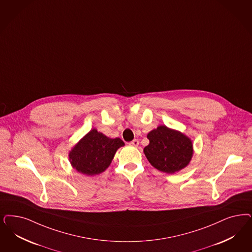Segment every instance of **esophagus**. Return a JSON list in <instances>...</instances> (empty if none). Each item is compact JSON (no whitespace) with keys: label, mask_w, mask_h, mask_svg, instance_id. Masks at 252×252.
<instances>
[{"label":"esophagus","mask_w":252,"mask_h":252,"mask_svg":"<svg viewBox=\"0 0 252 252\" xmlns=\"http://www.w3.org/2000/svg\"><path fill=\"white\" fill-rule=\"evenodd\" d=\"M139 140L138 139H133L132 141H130L128 144L130 145V146H134V147H137L138 145H139Z\"/></svg>","instance_id":"obj_1"}]
</instances>
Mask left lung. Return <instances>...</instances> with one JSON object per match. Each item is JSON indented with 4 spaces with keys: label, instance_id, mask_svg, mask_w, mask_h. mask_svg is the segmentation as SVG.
<instances>
[{
    "label": "left lung",
    "instance_id": "8db88e82",
    "mask_svg": "<svg viewBox=\"0 0 252 252\" xmlns=\"http://www.w3.org/2000/svg\"><path fill=\"white\" fill-rule=\"evenodd\" d=\"M149 145L144 154L151 165L165 173L180 171L189 164L192 157L191 139L179 131L160 126L147 136Z\"/></svg>",
    "mask_w": 252,
    "mask_h": 252
}]
</instances>
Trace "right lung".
Returning a JSON list of instances; mask_svg holds the SVG:
<instances>
[{"label": "right lung", "instance_id": "right-lung-1", "mask_svg": "<svg viewBox=\"0 0 252 252\" xmlns=\"http://www.w3.org/2000/svg\"><path fill=\"white\" fill-rule=\"evenodd\" d=\"M124 145L121 139H110L92 129L70 151L69 161L79 172L93 176L103 172L111 164L117 149Z\"/></svg>", "mask_w": 252, "mask_h": 252}]
</instances>
